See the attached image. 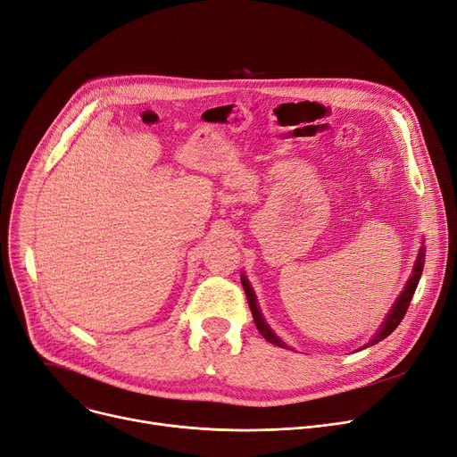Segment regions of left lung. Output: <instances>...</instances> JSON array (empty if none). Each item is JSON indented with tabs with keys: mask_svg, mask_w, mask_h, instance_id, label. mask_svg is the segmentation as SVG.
Instances as JSON below:
<instances>
[{
	"mask_svg": "<svg viewBox=\"0 0 457 457\" xmlns=\"http://www.w3.org/2000/svg\"><path fill=\"white\" fill-rule=\"evenodd\" d=\"M424 253H426V248H424V245H420L410 279L405 281L402 293H400V295H398V298L395 300L393 307L389 309V313L386 315V319H383V322H381V326L378 328V331L372 335L370 341H369L367 345H363V346L359 348V350L369 348V346H374V345H378L379 341H383L386 337H389V335L396 329V326L402 322V319H403V315H405V311H407V307H410L411 298H413V295H415V289H417V285H419V279H420V276H422V269H424ZM241 281H243L245 293H246V298H248V305H250V311H252V315H253V322H255V326H257L259 333H261L262 337H265L269 343H272V345H276V346H279V348H289V350H293L291 346H287V345L278 337V335L272 331V328L269 326V322L265 320V317H262V313H261V307H259V303H257V296H255V293H253V289H252V283L248 281V278H246V274H245V272L241 274Z\"/></svg>",
	"mask_w": 457,
	"mask_h": 457,
	"instance_id": "1",
	"label": "left lung"
}]
</instances>
